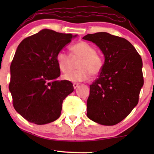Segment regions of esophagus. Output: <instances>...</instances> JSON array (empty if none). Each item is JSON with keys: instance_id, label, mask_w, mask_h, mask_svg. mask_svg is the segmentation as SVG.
Here are the masks:
<instances>
[{"instance_id": "1", "label": "esophagus", "mask_w": 154, "mask_h": 154, "mask_svg": "<svg viewBox=\"0 0 154 154\" xmlns=\"http://www.w3.org/2000/svg\"><path fill=\"white\" fill-rule=\"evenodd\" d=\"M79 83H73V88H74V89H75V88H76L78 87V86H79Z\"/></svg>"}]
</instances>
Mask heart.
Listing matches in <instances>:
<instances>
[{
  "instance_id": "1",
  "label": "heart",
  "mask_w": 154,
  "mask_h": 154,
  "mask_svg": "<svg viewBox=\"0 0 154 154\" xmlns=\"http://www.w3.org/2000/svg\"><path fill=\"white\" fill-rule=\"evenodd\" d=\"M71 58L66 52L60 51L56 55V61L59 68L63 73H66L71 68V58H81L78 63V70L72 71L63 75V79L71 82L87 81L92 75L100 74L104 67L102 57L96 52L93 46L86 42L81 41L71 45Z\"/></svg>"
}]
</instances>
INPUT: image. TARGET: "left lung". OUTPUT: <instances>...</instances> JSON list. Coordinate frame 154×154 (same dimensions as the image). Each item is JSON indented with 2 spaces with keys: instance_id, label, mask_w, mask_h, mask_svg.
<instances>
[{
  "instance_id": "1",
  "label": "left lung",
  "mask_w": 154,
  "mask_h": 154,
  "mask_svg": "<svg viewBox=\"0 0 154 154\" xmlns=\"http://www.w3.org/2000/svg\"><path fill=\"white\" fill-rule=\"evenodd\" d=\"M95 43L104 55L99 78L90 85L87 116L95 123L114 125L130 114L144 85L142 60L127 40L106 32L83 38Z\"/></svg>"
}]
</instances>
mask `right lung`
I'll use <instances>...</instances> for the list:
<instances>
[{
    "instance_id": "right-lung-1",
    "label": "right lung",
    "mask_w": 154,
    "mask_h": 154,
    "mask_svg": "<svg viewBox=\"0 0 154 154\" xmlns=\"http://www.w3.org/2000/svg\"><path fill=\"white\" fill-rule=\"evenodd\" d=\"M73 35L50 29L24 38L10 65L9 90L12 104L26 121L37 125L53 122L61 115L63 100L73 91L69 81H57L56 55Z\"/></svg>"
}]
</instances>
